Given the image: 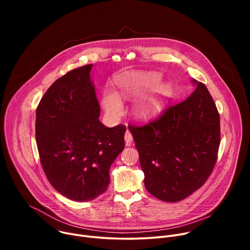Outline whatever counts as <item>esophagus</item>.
<instances>
[{
  "mask_svg": "<svg viewBox=\"0 0 250 250\" xmlns=\"http://www.w3.org/2000/svg\"><path fill=\"white\" fill-rule=\"evenodd\" d=\"M125 141L126 146H129L130 144H131V141H132V135L128 130H126V132L125 134Z\"/></svg>",
  "mask_w": 250,
  "mask_h": 250,
  "instance_id": "34e87169",
  "label": "esophagus"
}]
</instances>
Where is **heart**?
<instances>
[{"mask_svg": "<svg viewBox=\"0 0 250 250\" xmlns=\"http://www.w3.org/2000/svg\"><path fill=\"white\" fill-rule=\"evenodd\" d=\"M162 76L157 72H130L117 80L118 92L104 91L101 104L104 113L111 118H118L124 111L121 98L129 99L145 92L134 102L133 108L140 117H149L159 112L166 101L172 96L173 89L169 83H162Z\"/></svg>", "mask_w": 250, "mask_h": 250, "instance_id": "b5f03b06", "label": "heart"}]
</instances>
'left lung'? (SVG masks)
I'll use <instances>...</instances> for the list:
<instances>
[{
    "mask_svg": "<svg viewBox=\"0 0 250 250\" xmlns=\"http://www.w3.org/2000/svg\"><path fill=\"white\" fill-rule=\"evenodd\" d=\"M196 89L144 126L129 125L146 190L164 202H179L207 181L217 161L220 115L207 87Z\"/></svg>",
    "mask_w": 250,
    "mask_h": 250,
    "instance_id": "1",
    "label": "left lung"
}]
</instances>
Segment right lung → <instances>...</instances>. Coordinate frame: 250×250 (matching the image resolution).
<instances>
[{"instance_id":"1","label":"right lung","mask_w":250,"mask_h":250,"mask_svg":"<svg viewBox=\"0 0 250 250\" xmlns=\"http://www.w3.org/2000/svg\"><path fill=\"white\" fill-rule=\"evenodd\" d=\"M93 64L71 70L46 91L37 109L35 138L48 181L64 197L87 202L110 183V168L125 148V125L108 127L91 77Z\"/></svg>"}]
</instances>
